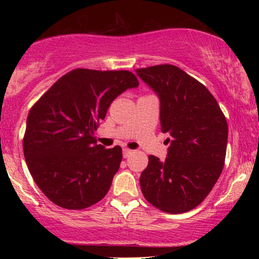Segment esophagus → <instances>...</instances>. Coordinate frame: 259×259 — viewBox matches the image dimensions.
Here are the masks:
<instances>
[{
	"instance_id": "34e87169",
	"label": "esophagus",
	"mask_w": 259,
	"mask_h": 259,
	"mask_svg": "<svg viewBox=\"0 0 259 259\" xmlns=\"http://www.w3.org/2000/svg\"><path fill=\"white\" fill-rule=\"evenodd\" d=\"M132 153H133V151L132 150H128V148H123V150H122L123 158H128Z\"/></svg>"
}]
</instances>
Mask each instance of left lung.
<instances>
[{
	"mask_svg": "<svg viewBox=\"0 0 259 259\" xmlns=\"http://www.w3.org/2000/svg\"><path fill=\"white\" fill-rule=\"evenodd\" d=\"M137 75L160 100L161 132L171 139L164 161L154 155L140 176L148 203L167 213L198 206L223 171L228 122L206 87L173 65L139 68Z\"/></svg>",
	"mask_w": 259,
	"mask_h": 259,
	"instance_id": "8db88e82",
	"label": "left lung"
}]
</instances>
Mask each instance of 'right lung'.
Listing matches in <instances>:
<instances>
[{
	"label": "right lung",
	"mask_w": 259,
	"mask_h": 259,
	"mask_svg": "<svg viewBox=\"0 0 259 259\" xmlns=\"http://www.w3.org/2000/svg\"><path fill=\"white\" fill-rule=\"evenodd\" d=\"M139 81L128 70L76 68L60 77L30 108L23 153L46 197L82 210L107 194L120 167V146L97 145L94 132L112 101Z\"/></svg>",
	"instance_id": "add662e5"
}]
</instances>
